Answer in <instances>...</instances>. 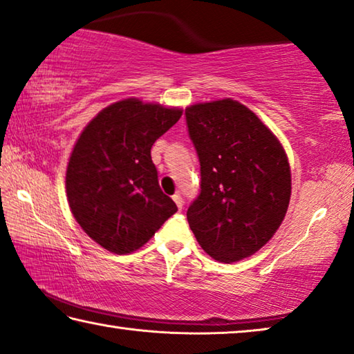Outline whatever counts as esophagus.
<instances>
[{"instance_id": "1", "label": "esophagus", "mask_w": 354, "mask_h": 354, "mask_svg": "<svg viewBox=\"0 0 354 354\" xmlns=\"http://www.w3.org/2000/svg\"><path fill=\"white\" fill-rule=\"evenodd\" d=\"M173 200H175V203H176V206L179 207V209H183V206H184V200H183V197L179 194H175L173 195Z\"/></svg>"}]
</instances>
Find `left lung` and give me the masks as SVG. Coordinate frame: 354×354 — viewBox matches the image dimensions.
Segmentation results:
<instances>
[{"label":"left lung","instance_id":"left-lung-1","mask_svg":"<svg viewBox=\"0 0 354 354\" xmlns=\"http://www.w3.org/2000/svg\"><path fill=\"white\" fill-rule=\"evenodd\" d=\"M200 160V194L187 221L207 255L239 261L260 250L287 214L291 173L277 137L233 99L186 109Z\"/></svg>","mask_w":354,"mask_h":354}]
</instances>
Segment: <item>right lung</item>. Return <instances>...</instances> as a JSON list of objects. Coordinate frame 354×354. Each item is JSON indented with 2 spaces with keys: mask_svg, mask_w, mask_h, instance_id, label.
<instances>
[{
  "mask_svg": "<svg viewBox=\"0 0 354 354\" xmlns=\"http://www.w3.org/2000/svg\"><path fill=\"white\" fill-rule=\"evenodd\" d=\"M181 115V109L124 99L99 111L78 137L66 171L67 201L104 249L131 254L178 211L159 186L151 148Z\"/></svg>",
  "mask_w": 354,
  "mask_h": 354,
  "instance_id": "right-lung-1",
  "label": "right lung"
}]
</instances>
